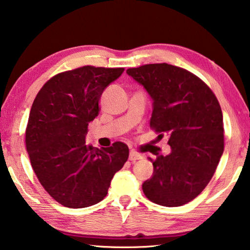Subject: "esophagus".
<instances>
[{
    "instance_id": "34e87169",
    "label": "esophagus",
    "mask_w": 250,
    "mask_h": 250,
    "mask_svg": "<svg viewBox=\"0 0 250 250\" xmlns=\"http://www.w3.org/2000/svg\"><path fill=\"white\" fill-rule=\"evenodd\" d=\"M140 159H142V156L139 154V153H137V152L135 151H130V154H129V160L131 161V162H135V161H138V160H140Z\"/></svg>"
}]
</instances>
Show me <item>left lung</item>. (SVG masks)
Instances as JSON below:
<instances>
[{
	"instance_id": "obj_1",
	"label": "left lung",
	"mask_w": 250,
	"mask_h": 250,
	"mask_svg": "<svg viewBox=\"0 0 250 250\" xmlns=\"http://www.w3.org/2000/svg\"><path fill=\"white\" fill-rule=\"evenodd\" d=\"M126 74L151 97L150 125L159 137L166 133L171 146L170 154L153 161L143 193L155 204L184 205L206 188L224 152L221 105L206 83L180 67L149 64Z\"/></svg>"
}]
</instances>
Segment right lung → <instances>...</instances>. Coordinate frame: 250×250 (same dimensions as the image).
Returning a JSON list of instances; mask_svg holds the SVG:
<instances>
[{
	"label": "right lung",
	"instance_id": "obj_1",
	"mask_svg": "<svg viewBox=\"0 0 250 250\" xmlns=\"http://www.w3.org/2000/svg\"><path fill=\"white\" fill-rule=\"evenodd\" d=\"M124 68L83 66L49 79L34 100L25 133L37 179L59 204L83 208L103 201L128 160L125 143L86 145L89 122L99 113L104 90Z\"/></svg>",
	"mask_w": 250,
	"mask_h": 250
}]
</instances>
